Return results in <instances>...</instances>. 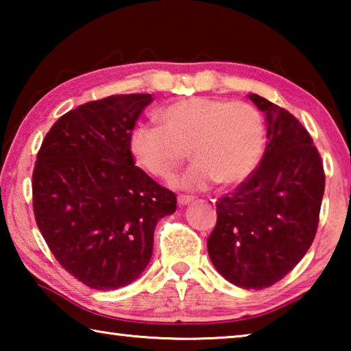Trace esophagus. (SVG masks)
Returning <instances> with one entry per match:
<instances>
[{"mask_svg":"<svg viewBox=\"0 0 351 351\" xmlns=\"http://www.w3.org/2000/svg\"><path fill=\"white\" fill-rule=\"evenodd\" d=\"M193 201V197H189V195H180L178 197V204L180 206H187Z\"/></svg>","mask_w":351,"mask_h":351,"instance_id":"obj_1","label":"esophagus"}]
</instances>
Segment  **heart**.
Here are the masks:
<instances>
[{"mask_svg": "<svg viewBox=\"0 0 351 351\" xmlns=\"http://www.w3.org/2000/svg\"><path fill=\"white\" fill-rule=\"evenodd\" d=\"M161 127L138 125L130 133V153L148 173L169 180L186 161L193 165L176 184L201 190L245 181L263 154L266 127L261 112L246 102L186 97L156 114Z\"/></svg>", "mask_w": 351, "mask_h": 351, "instance_id": "b5f03b06", "label": "heart"}]
</instances>
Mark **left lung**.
<instances>
[{"mask_svg":"<svg viewBox=\"0 0 351 351\" xmlns=\"http://www.w3.org/2000/svg\"><path fill=\"white\" fill-rule=\"evenodd\" d=\"M266 116L268 144L258 167L217 201L207 240L215 269L245 289H263L288 274L314 240L325 173L310 133L289 111L249 94Z\"/></svg>","mask_w":351,"mask_h":351,"instance_id":"8db88e82","label":"left lung"}]
</instances>
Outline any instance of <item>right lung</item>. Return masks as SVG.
Masks as SVG:
<instances>
[{"instance_id":"1","label":"right lung","mask_w":351,"mask_h":351,"mask_svg":"<svg viewBox=\"0 0 351 351\" xmlns=\"http://www.w3.org/2000/svg\"><path fill=\"white\" fill-rule=\"evenodd\" d=\"M152 94L83 104L52 125L32 175L35 221L58 263L94 289L127 287L147 268L156 223L176 197L136 167L130 133Z\"/></svg>"}]
</instances>
